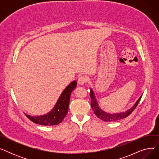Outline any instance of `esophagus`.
Listing matches in <instances>:
<instances>
[{
  "label": "esophagus",
  "mask_w": 159,
  "mask_h": 159,
  "mask_svg": "<svg viewBox=\"0 0 159 159\" xmlns=\"http://www.w3.org/2000/svg\"><path fill=\"white\" fill-rule=\"evenodd\" d=\"M88 77L86 75H81L78 79V83L80 85H83L88 81Z\"/></svg>",
  "instance_id": "obj_1"
}]
</instances>
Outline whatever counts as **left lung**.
Masks as SVG:
<instances>
[{
	"instance_id": "1",
	"label": "left lung",
	"mask_w": 159,
	"mask_h": 159,
	"mask_svg": "<svg viewBox=\"0 0 159 159\" xmlns=\"http://www.w3.org/2000/svg\"><path fill=\"white\" fill-rule=\"evenodd\" d=\"M89 95H90V98H91V108H92L94 113L97 115L98 118H99L100 119H101L102 120H104L105 122H113V121L119 120L120 119L127 117V116L128 115H129L133 111V110L135 109L140 101V98H141V97H140L139 98V99L137 101V102L135 103V104L133 106V107H131V109L126 111V112L120 113H116V114H110V113H106L100 109L98 106L97 102L95 99L93 91L91 89Z\"/></svg>"
}]
</instances>
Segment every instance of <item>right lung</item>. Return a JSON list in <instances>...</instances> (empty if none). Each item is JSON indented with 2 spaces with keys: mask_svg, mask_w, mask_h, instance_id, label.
I'll use <instances>...</instances> for the list:
<instances>
[{
  "mask_svg": "<svg viewBox=\"0 0 159 159\" xmlns=\"http://www.w3.org/2000/svg\"><path fill=\"white\" fill-rule=\"evenodd\" d=\"M77 81L74 80L63 91L53 109L46 115L33 116L25 114L33 122L43 126H54L61 123L67 115L69 108L70 95L76 88Z\"/></svg>",
  "mask_w": 159,
  "mask_h": 159,
  "instance_id": "obj_1",
  "label": "right lung"
}]
</instances>
